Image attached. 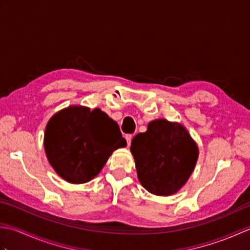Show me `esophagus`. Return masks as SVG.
Returning a JSON list of instances; mask_svg holds the SVG:
<instances>
[{
	"mask_svg": "<svg viewBox=\"0 0 250 250\" xmlns=\"http://www.w3.org/2000/svg\"><path fill=\"white\" fill-rule=\"evenodd\" d=\"M132 137H133V135L132 134H129L125 136V140H126V144H128V146L131 145V141H132Z\"/></svg>",
	"mask_w": 250,
	"mask_h": 250,
	"instance_id": "esophagus-1",
	"label": "esophagus"
}]
</instances>
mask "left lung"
Instances as JSON below:
<instances>
[{
	"mask_svg": "<svg viewBox=\"0 0 250 250\" xmlns=\"http://www.w3.org/2000/svg\"><path fill=\"white\" fill-rule=\"evenodd\" d=\"M130 149L142 186L157 195L182 188L198 160V147L187 130L166 119L151 121L145 133L133 137Z\"/></svg>",
	"mask_w": 250,
	"mask_h": 250,
	"instance_id": "left-lung-1",
	"label": "left lung"
}]
</instances>
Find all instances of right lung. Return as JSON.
I'll return each instance as SVG.
<instances>
[{"instance_id":"1","label":"right lung","mask_w":250,"mask_h":250,"mask_svg":"<svg viewBox=\"0 0 250 250\" xmlns=\"http://www.w3.org/2000/svg\"><path fill=\"white\" fill-rule=\"evenodd\" d=\"M48 161L62 178L83 184L97 176L117 148L125 147L119 125L104 111L71 106L57 113L45 131Z\"/></svg>"}]
</instances>
